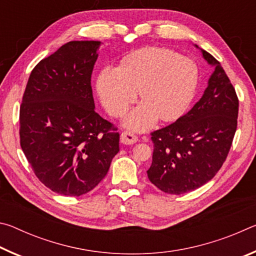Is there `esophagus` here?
I'll return each instance as SVG.
<instances>
[{
  "mask_svg": "<svg viewBox=\"0 0 256 256\" xmlns=\"http://www.w3.org/2000/svg\"><path fill=\"white\" fill-rule=\"evenodd\" d=\"M138 141V138L131 132H123L120 134V142L123 144H133Z\"/></svg>",
  "mask_w": 256,
  "mask_h": 256,
  "instance_id": "1",
  "label": "esophagus"
}]
</instances>
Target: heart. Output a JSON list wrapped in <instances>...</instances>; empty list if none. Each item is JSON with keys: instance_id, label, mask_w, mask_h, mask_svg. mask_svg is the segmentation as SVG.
<instances>
[{"instance_id": "heart-1", "label": "heart", "mask_w": 256, "mask_h": 256, "mask_svg": "<svg viewBox=\"0 0 256 256\" xmlns=\"http://www.w3.org/2000/svg\"><path fill=\"white\" fill-rule=\"evenodd\" d=\"M198 79V66L190 58L162 47H144L118 68H102L96 86L104 108L115 118L128 110L140 90L144 102L128 112L124 125L144 132L159 118L170 122L183 115L196 94Z\"/></svg>"}]
</instances>
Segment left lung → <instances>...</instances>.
<instances>
[{
    "label": "left lung",
    "instance_id": "8db88e82",
    "mask_svg": "<svg viewBox=\"0 0 256 256\" xmlns=\"http://www.w3.org/2000/svg\"><path fill=\"white\" fill-rule=\"evenodd\" d=\"M201 53L214 68L203 96L175 123L151 133L154 154L146 174L151 183L168 194L190 192L214 178L237 128L235 89L218 60L204 50Z\"/></svg>",
    "mask_w": 256,
    "mask_h": 256
}]
</instances>
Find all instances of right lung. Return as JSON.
Returning a JSON list of instances; mask_svg holds the SVG:
<instances>
[{"instance_id":"obj_1","label":"right lung","mask_w":256,"mask_h":256,"mask_svg":"<svg viewBox=\"0 0 256 256\" xmlns=\"http://www.w3.org/2000/svg\"><path fill=\"white\" fill-rule=\"evenodd\" d=\"M102 42L73 40L30 73L20 106V144L46 188L80 196L106 176L120 134L94 112L92 74Z\"/></svg>"}]
</instances>
